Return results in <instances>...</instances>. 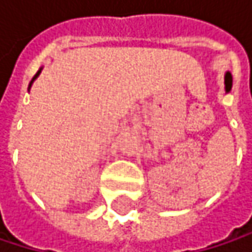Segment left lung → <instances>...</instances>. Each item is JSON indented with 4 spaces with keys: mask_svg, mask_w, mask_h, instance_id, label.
Instances as JSON below:
<instances>
[{
    "mask_svg": "<svg viewBox=\"0 0 252 252\" xmlns=\"http://www.w3.org/2000/svg\"><path fill=\"white\" fill-rule=\"evenodd\" d=\"M225 84H226V92H229L230 87H232V76H230V73H226V76H225Z\"/></svg>",
    "mask_w": 252,
    "mask_h": 252,
    "instance_id": "1",
    "label": "left lung"
}]
</instances>
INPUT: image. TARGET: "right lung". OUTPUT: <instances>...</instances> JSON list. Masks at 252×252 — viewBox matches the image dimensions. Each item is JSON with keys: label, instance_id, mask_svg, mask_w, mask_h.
<instances>
[{"label": "right lung", "instance_id": "add662e5", "mask_svg": "<svg viewBox=\"0 0 252 252\" xmlns=\"http://www.w3.org/2000/svg\"><path fill=\"white\" fill-rule=\"evenodd\" d=\"M39 73H40V70H39V71H37V73H36V76L33 77V80H34V78H36V77L39 76ZM33 80H32V81H33ZM30 86H32V83H30Z\"/></svg>", "mask_w": 252, "mask_h": 252}]
</instances>
